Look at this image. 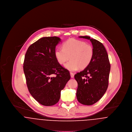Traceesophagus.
I'll use <instances>...</instances> for the list:
<instances>
[{"label": "esophagus", "instance_id": "esophagus-1", "mask_svg": "<svg viewBox=\"0 0 132 132\" xmlns=\"http://www.w3.org/2000/svg\"><path fill=\"white\" fill-rule=\"evenodd\" d=\"M70 75H71V77L72 78H74V73H70Z\"/></svg>", "mask_w": 132, "mask_h": 132}]
</instances>
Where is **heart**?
Returning <instances> with one entry per match:
<instances>
[{
  "label": "heart",
  "mask_w": 132,
  "mask_h": 132,
  "mask_svg": "<svg viewBox=\"0 0 132 132\" xmlns=\"http://www.w3.org/2000/svg\"><path fill=\"white\" fill-rule=\"evenodd\" d=\"M54 54L57 61L60 65L68 60L70 57V60L64 66L70 71L74 72L79 68L84 69L88 67L93 59L94 50L91 44L71 38L63 43L62 48L56 49Z\"/></svg>",
  "instance_id": "b5f03b06"
}]
</instances>
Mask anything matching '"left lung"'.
Here are the masks:
<instances>
[{
  "label": "left lung",
  "instance_id": "obj_1",
  "mask_svg": "<svg viewBox=\"0 0 132 132\" xmlns=\"http://www.w3.org/2000/svg\"><path fill=\"white\" fill-rule=\"evenodd\" d=\"M79 38L90 40L94 50V57L89 65L74 76L78 82V101L82 104L90 105L99 101L106 91L110 64L106 50L102 43L88 36Z\"/></svg>",
  "mask_w": 132,
  "mask_h": 132
}]
</instances>
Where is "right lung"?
Instances as JSON below:
<instances>
[{
    "mask_svg": "<svg viewBox=\"0 0 132 132\" xmlns=\"http://www.w3.org/2000/svg\"><path fill=\"white\" fill-rule=\"evenodd\" d=\"M61 39L44 37L31 44L26 53L23 69L27 87L40 104L52 106L70 79L69 71L57 61L54 52Z\"/></svg>",
    "mask_w": 132,
    "mask_h": 132,
    "instance_id": "right-lung-1",
    "label": "right lung"
}]
</instances>
